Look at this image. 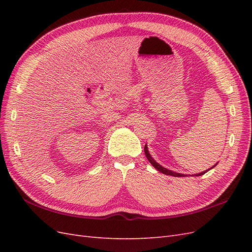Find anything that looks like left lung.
Wrapping results in <instances>:
<instances>
[{
  "label": "left lung",
  "instance_id": "1",
  "mask_svg": "<svg viewBox=\"0 0 252 252\" xmlns=\"http://www.w3.org/2000/svg\"><path fill=\"white\" fill-rule=\"evenodd\" d=\"M144 151H145V156H146V158H148V161L151 163V165L155 167V168L157 169V170H158L159 172H162V173H165V174H167V175H172V177H185V174H182V173H178V172H174V171H171V170H168V169H166V168H164L163 166H161L159 165L158 163H157L154 158H151V156H150V154H149V151H148V148H147V145H145V147H144ZM217 165V164H216ZM215 165V166H216ZM213 166V167H215ZM213 167H211V168H213ZM209 170V169H208ZM207 171V170H206ZM206 171H203V172H201V173H196L195 175L196 177H199V175H202V174H204V173H206Z\"/></svg>",
  "mask_w": 252,
  "mask_h": 252
}]
</instances>
